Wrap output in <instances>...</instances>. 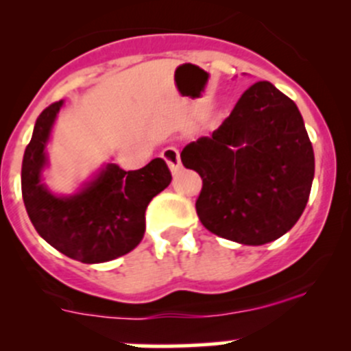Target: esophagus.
I'll return each instance as SVG.
<instances>
[{
    "label": "esophagus",
    "mask_w": 351,
    "mask_h": 351,
    "mask_svg": "<svg viewBox=\"0 0 351 351\" xmlns=\"http://www.w3.org/2000/svg\"><path fill=\"white\" fill-rule=\"evenodd\" d=\"M161 156H162V159L168 162V166H169V169H171L173 175H176V173L180 171V168H182L178 149H176V147H173V146H168V147H165V149H162Z\"/></svg>",
    "instance_id": "obj_1"
}]
</instances>
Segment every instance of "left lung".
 Segmentation results:
<instances>
[{"label": "left lung", "mask_w": 351, "mask_h": 351, "mask_svg": "<svg viewBox=\"0 0 351 351\" xmlns=\"http://www.w3.org/2000/svg\"><path fill=\"white\" fill-rule=\"evenodd\" d=\"M202 176L197 214L221 238L247 246L293 228L309 200L314 151L297 105L268 81L247 88L231 115L183 147Z\"/></svg>", "instance_id": "8db88e82"}]
</instances>
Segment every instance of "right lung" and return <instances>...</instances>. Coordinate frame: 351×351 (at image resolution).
Listing matches in <instances>:
<instances>
[{
	"mask_svg": "<svg viewBox=\"0 0 351 351\" xmlns=\"http://www.w3.org/2000/svg\"><path fill=\"white\" fill-rule=\"evenodd\" d=\"M64 101L38 115L23 154L22 195L35 231L66 256L81 263H104L132 251L146 231L149 202L171 183L165 159L154 158L136 171L108 162L80 190L58 195L44 183L47 144Z\"/></svg>",
	"mask_w": 351,
	"mask_h": 351,
	"instance_id": "1",
	"label": "right lung"
}]
</instances>
